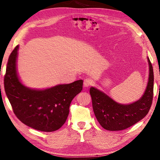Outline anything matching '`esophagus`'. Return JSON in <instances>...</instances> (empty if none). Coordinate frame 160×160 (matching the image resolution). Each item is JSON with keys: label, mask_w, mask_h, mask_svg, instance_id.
Listing matches in <instances>:
<instances>
[{"label": "esophagus", "mask_w": 160, "mask_h": 160, "mask_svg": "<svg viewBox=\"0 0 160 160\" xmlns=\"http://www.w3.org/2000/svg\"><path fill=\"white\" fill-rule=\"evenodd\" d=\"M92 84H93V81H92L91 79H85L83 80V86L85 88L91 86Z\"/></svg>", "instance_id": "1"}]
</instances>
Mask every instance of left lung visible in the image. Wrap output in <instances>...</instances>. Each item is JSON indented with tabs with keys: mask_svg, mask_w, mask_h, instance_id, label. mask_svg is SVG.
<instances>
[{
	"mask_svg": "<svg viewBox=\"0 0 160 160\" xmlns=\"http://www.w3.org/2000/svg\"><path fill=\"white\" fill-rule=\"evenodd\" d=\"M149 64L148 84L143 95L130 104H121L102 91L91 87L89 93L92 98L93 112L102 127L107 130L118 131L127 129L135 124L147 115L152 103L154 90V72L152 63Z\"/></svg>",
	"mask_w": 160,
	"mask_h": 160,
	"instance_id": "obj_1",
	"label": "left lung"
}]
</instances>
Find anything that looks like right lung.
Masks as SVG:
<instances>
[{"mask_svg": "<svg viewBox=\"0 0 160 160\" xmlns=\"http://www.w3.org/2000/svg\"><path fill=\"white\" fill-rule=\"evenodd\" d=\"M19 46L8 59L4 77L6 94L16 117L24 124L42 132H54L65 122L72 99L82 90L83 80L36 90L22 85L17 73Z\"/></svg>", "mask_w": 160, "mask_h": 160, "instance_id": "1", "label": "right lung"}]
</instances>
